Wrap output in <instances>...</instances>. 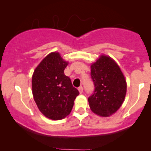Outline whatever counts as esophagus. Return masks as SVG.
<instances>
[{
	"instance_id": "esophagus-1",
	"label": "esophagus",
	"mask_w": 151,
	"mask_h": 151,
	"mask_svg": "<svg viewBox=\"0 0 151 151\" xmlns=\"http://www.w3.org/2000/svg\"><path fill=\"white\" fill-rule=\"evenodd\" d=\"M78 90H79V93H82L83 92V90H84V89H83V87H82V86H79V88H78Z\"/></svg>"
}]
</instances>
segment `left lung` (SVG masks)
<instances>
[{
    "label": "left lung",
    "mask_w": 151,
    "mask_h": 151,
    "mask_svg": "<svg viewBox=\"0 0 151 151\" xmlns=\"http://www.w3.org/2000/svg\"><path fill=\"white\" fill-rule=\"evenodd\" d=\"M91 77L94 85L88 98L90 109L101 116H109L121 107L126 93V81L115 62L102 55L91 66Z\"/></svg>",
    "instance_id": "obj_1"
}]
</instances>
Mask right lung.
<instances>
[{
	"label": "right lung",
	"mask_w": 151,
	"mask_h": 151,
	"mask_svg": "<svg viewBox=\"0 0 151 151\" xmlns=\"http://www.w3.org/2000/svg\"><path fill=\"white\" fill-rule=\"evenodd\" d=\"M67 65L58 52H52L43 59L32 75L35 101L42 114L52 120L69 115L79 93L64 73Z\"/></svg>",
	"instance_id": "right-lung-1"
}]
</instances>
